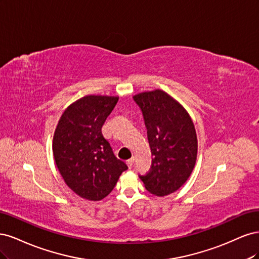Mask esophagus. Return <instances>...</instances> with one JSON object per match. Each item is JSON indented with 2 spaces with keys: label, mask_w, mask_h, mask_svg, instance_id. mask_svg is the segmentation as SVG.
Wrapping results in <instances>:
<instances>
[{
  "label": "esophagus",
  "mask_w": 259,
  "mask_h": 259,
  "mask_svg": "<svg viewBox=\"0 0 259 259\" xmlns=\"http://www.w3.org/2000/svg\"><path fill=\"white\" fill-rule=\"evenodd\" d=\"M133 163H134V159H133V158L126 161V164H127V166H128V168H131V167L133 166Z\"/></svg>",
  "instance_id": "esophagus-1"
}]
</instances>
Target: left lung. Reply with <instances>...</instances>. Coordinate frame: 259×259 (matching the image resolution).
<instances>
[{
  "mask_svg": "<svg viewBox=\"0 0 259 259\" xmlns=\"http://www.w3.org/2000/svg\"><path fill=\"white\" fill-rule=\"evenodd\" d=\"M147 127L152 164L139 175L146 189L158 197L177 191L190 177L197 162L198 138L189 113L162 90L133 96Z\"/></svg>",
  "mask_w": 259,
  "mask_h": 259,
  "instance_id": "left-lung-1",
  "label": "left lung"
}]
</instances>
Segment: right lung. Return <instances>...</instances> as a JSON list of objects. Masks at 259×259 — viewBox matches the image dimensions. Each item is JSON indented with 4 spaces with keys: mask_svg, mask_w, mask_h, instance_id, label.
I'll return each instance as SVG.
<instances>
[{
    "mask_svg": "<svg viewBox=\"0 0 259 259\" xmlns=\"http://www.w3.org/2000/svg\"><path fill=\"white\" fill-rule=\"evenodd\" d=\"M119 97L86 95L61 114L53 137L55 163L79 197L99 201L112 191L127 165L113 154L101 127Z\"/></svg>",
    "mask_w": 259,
    "mask_h": 259,
    "instance_id": "add662e5",
    "label": "right lung"
}]
</instances>
